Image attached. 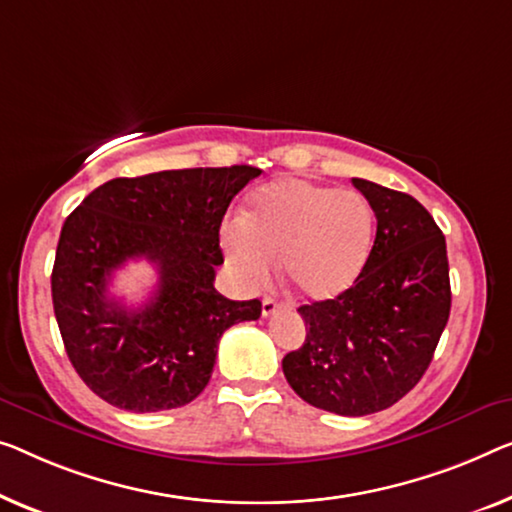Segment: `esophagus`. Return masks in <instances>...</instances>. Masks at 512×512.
I'll return each mask as SVG.
<instances>
[{
	"mask_svg": "<svg viewBox=\"0 0 512 512\" xmlns=\"http://www.w3.org/2000/svg\"><path fill=\"white\" fill-rule=\"evenodd\" d=\"M285 308H287L285 303H280L276 299H271V296H266V299L262 301V317H271V315H276L278 310H285Z\"/></svg>",
	"mask_w": 512,
	"mask_h": 512,
	"instance_id": "esophagus-1",
	"label": "esophagus"
}]
</instances>
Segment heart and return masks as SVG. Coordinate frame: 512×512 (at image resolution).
<instances>
[{"label":"heart","mask_w":512,"mask_h":512,"mask_svg":"<svg viewBox=\"0 0 512 512\" xmlns=\"http://www.w3.org/2000/svg\"><path fill=\"white\" fill-rule=\"evenodd\" d=\"M375 216L358 190L305 179H280L259 188L243 218L220 230L236 276L262 285L276 269L310 301L345 292L370 255Z\"/></svg>","instance_id":"b5f03b06"}]
</instances>
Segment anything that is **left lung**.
<instances>
[{
    "label": "left lung",
    "instance_id": "1",
    "mask_svg": "<svg viewBox=\"0 0 512 512\" xmlns=\"http://www.w3.org/2000/svg\"><path fill=\"white\" fill-rule=\"evenodd\" d=\"M370 202L377 234L354 285L301 305L303 347L282 372L312 407L368 416L404 398L425 375L451 315L446 239L421 202L352 179Z\"/></svg>",
    "mask_w": 512,
    "mask_h": 512
}]
</instances>
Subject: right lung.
<instances>
[{
    "label": "right lung",
    "instance_id": "right-lung-1",
    "mask_svg": "<svg viewBox=\"0 0 512 512\" xmlns=\"http://www.w3.org/2000/svg\"><path fill=\"white\" fill-rule=\"evenodd\" d=\"M257 167H193L112 179L66 218L52 266V305L68 361L98 398L149 414L193 402L209 384L218 340L262 303L216 292L220 223ZM157 266L159 287L137 309L107 292L128 258Z\"/></svg>",
    "mask_w": 512,
    "mask_h": 512
}]
</instances>
